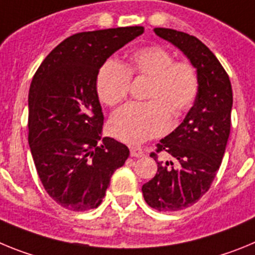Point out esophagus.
Returning a JSON list of instances; mask_svg holds the SVG:
<instances>
[{
  "label": "esophagus",
  "instance_id": "34e87169",
  "mask_svg": "<svg viewBox=\"0 0 255 255\" xmlns=\"http://www.w3.org/2000/svg\"><path fill=\"white\" fill-rule=\"evenodd\" d=\"M130 155L131 157H136V158H140V157H144V150L141 147H131L130 148Z\"/></svg>",
  "mask_w": 255,
  "mask_h": 255
}]
</instances>
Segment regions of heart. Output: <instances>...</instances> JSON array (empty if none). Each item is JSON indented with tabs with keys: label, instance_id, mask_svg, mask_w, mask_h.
Instances as JSON below:
<instances>
[{
	"label": "heart",
	"instance_id": "obj_1",
	"mask_svg": "<svg viewBox=\"0 0 255 255\" xmlns=\"http://www.w3.org/2000/svg\"><path fill=\"white\" fill-rule=\"evenodd\" d=\"M148 79L144 98L130 103L112 116L110 131L126 143H141L164 134L171 126V114L179 119L194 105L199 92V75L188 61H173L167 49L145 46L135 49L124 64L107 61L96 79L97 94L108 107L126 100L130 79Z\"/></svg>",
	"mask_w": 255,
	"mask_h": 255
}]
</instances>
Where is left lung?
I'll use <instances>...</instances> for the list:
<instances>
[{
  "mask_svg": "<svg viewBox=\"0 0 255 255\" xmlns=\"http://www.w3.org/2000/svg\"><path fill=\"white\" fill-rule=\"evenodd\" d=\"M154 33L181 49L199 75L194 106L176 129L157 144L155 152L150 153L158 170L141 188L148 206L173 212L197 203L215 180L229 140L233 88L226 70L197 37L166 28H155ZM161 151L172 155L175 164L158 161Z\"/></svg>",
  "mask_w": 255,
  "mask_h": 255,
  "instance_id": "1",
  "label": "left lung"
}]
</instances>
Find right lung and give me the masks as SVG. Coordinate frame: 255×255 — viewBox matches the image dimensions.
Listing matches in <instances>:
<instances>
[{
  "label": "right lung",
  "mask_w": 255,
  "mask_h": 255,
  "mask_svg": "<svg viewBox=\"0 0 255 255\" xmlns=\"http://www.w3.org/2000/svg\"><path fill=\"white\" fill-rule=\"evenodd\" d=\"M143 31L126 26L76 33L52 49L33 76L29 147L44 189L64 208H97L112 173L129 157V148L114 138L98 145L103 114L96 79L105 61Z\"/></svg>",
  "instance_id": "1"
}]
</instances>
